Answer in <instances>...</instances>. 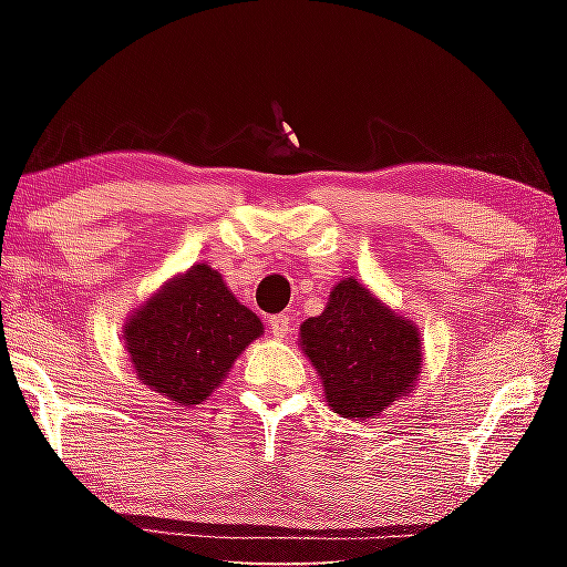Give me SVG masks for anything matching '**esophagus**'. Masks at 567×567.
Returning a JSON list of instances; mask_svg holds the SVG:
<instances>
[{
  "label": "esophagus",
  "instance_id": "esophagus-1",
  "mask_svg": "<svg viewBox=\"0 0 567 567\" xmlns=\"http://www.w3.org/2000/svg\"><path fill=\"white\" fill-rule=\"evenodd\" d=\"M270 330L277 340L287 338V332H290V318H287V315H272Z\"/></svg>",
  "mask_w": 567,
  "mask_h": 567
}]
</instances>
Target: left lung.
Here are the masks:
<instances>
[{"label":"left lung","mask_w":567,"mask_h":567,"mask_svg":"<svg viewBox=\"0 0 567 567\" xmlns=\"http://www.w3.org/2000/svg\"><path fill=\"white\" fill-rule=\"evenodd\" d=\"M300 348L324 400L342 417L368 420L408 398L422 370L417 324L354 277L332 287L318 318L300 324Z\"/></svg>","instance_id":"left-lung-1"}]
</instances>
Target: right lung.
<instances>
[{
    "instance_id": "obj_1",
    "label": "right lung",
    "mask_w": 567,
    "mask_h": 567,
    "mask_svg": "<svg viewBox=\"0 0 567 567\" xmlns=\"http://www.w3.org/2000/svg\"><path fill=\"white\" fill-rule=\"evenodd\" d=\"M265 332L223 275L199 262L147 297L124 324V350L142 385L177 405H199Z\"/></svg>"
}]
</instances>
